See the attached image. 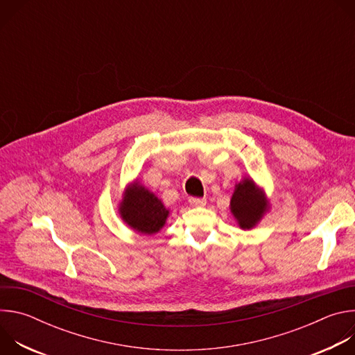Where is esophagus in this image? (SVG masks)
Returning a JSON list of instances; mask_svg holds the SVG:
<instances>
[{
	"instance_id": "34e87169",
	"label": "esophagus",
	"mask_w": 355,
	"mask_h": 355,
	"mask_svg": "<svg viewBox=\"0 0 355 355\" xmlns=\"http://www.w3.org/2000/svg\"><path fill=\"white\" fill-rule=\"evenodd\" d=\"M189 204L195 208L198 207H205L207 205V199L205 198H191L189 199Z\"/></svg>"
}]
</instances>
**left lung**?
Wrapping results in <instances>:
<instances>
[{
  "instance_id": "obj_1",
  "label": "left lung",
  "mask_w": 355,
  "mask_h": 355,
  "mask_svg": "<svg viewBox=\"0 0 355 355\" xmlns=\"http://www.w3.org/2000/svg\"><path fill=\"white\" fill-rule=\"evenodd\" d=\"M270 209L271 204L266 189L250 175L236 182L230 199V214L241 230L257 227Z\"/></svg>"
}]
</instances>
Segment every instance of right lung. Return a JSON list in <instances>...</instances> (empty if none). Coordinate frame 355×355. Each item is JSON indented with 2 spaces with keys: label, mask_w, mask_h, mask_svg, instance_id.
<instances>
[{
  "label": "right lung",
  "mask_w": 355,
  "mask_h": 355,
  "mask_svg": "<svg viewBox=\"0 0 355 355\" xmlns=\"http://www.w3.org/2000/svg\"><path fill=\"white\" fill-rule=\"evenodd\" d=\"M118 214L135 233L153 236L166 226L170 209L155 192L136 178L125 187L118 204Z\"/></svg>",
  "instance_id": "add662e5"
}]
</instances>
